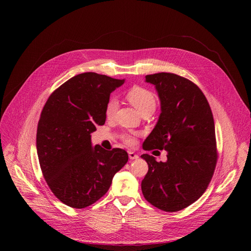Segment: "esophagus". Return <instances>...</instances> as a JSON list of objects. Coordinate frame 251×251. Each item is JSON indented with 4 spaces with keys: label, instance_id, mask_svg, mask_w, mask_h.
I'll return each instance as SVG.
<instances>
[{
    "label": "esophagus",
    "instance_id": "esophagus-1",
    "mask_svg": "<svg viewBox=\"0 0 251 251\" xmlns=\"http://www.w3.org/2000/svg\"><path fill=\"white\" fill-rule=\"evenodd\" d=\"M128 155H129V159H130V160H137V159H138V154L135 153V152L132 151H128Z\"/></svg>",
    "mask_w": 251,
    "mask_h": 251
}]
</instances>
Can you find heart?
Instances as JSON below:
<instances>
[{
    "mask_svg": "<svg viewBox=\"0 0 251 251\" xmlns=\"http://www.w3.org/2000/svg\"><path fill=\"white\" fill-rule=\"evenodd\" d=\"M126 97L128 100L132 103L136 108V110L141 114L147 111L153 112L155 109V104H156L155 97L151 91H150L147 88L141 87V86H133L132 88H130L127 91ZM117 110H118V100H116V98H110L107 104H105V109H104L105 116L108 118H113ZM124 140L127 144H129V146H133V144H135V136L132 134L125 135Z\"/></svg>",
    "mask_w": 251,
    "mask_h": 251,
    "instance_id": "obj_1",
    "label": "heart"
}]
</instances>
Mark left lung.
Wrapping results in <instances>:
<instances>
[{
  "label": "left lung",
  "instance_id": "8db88e82",
  "mask_svg": "<svg viewBox=\"0 0 251 251\" xmlns=\"http://www.w3.org/2000/svg\"><path fill=\"white\" fill-rule=\"evenodd\" d=\"M161 100V115L144 140L146 151H167V161L141 155L149 171L141 182L144 199L165 212H178L196 201L212 180L218 160L212 110L201 88L174 73L146 76Z\"/></svg>",
  "mask_w": 251,
  "mask_h": 251
}]
</instances>
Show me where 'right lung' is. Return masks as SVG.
Masks as SVG:
<instances>
[{
  "instance_id": "1",
  "label": "right lung",
  "mask_w": 251,
  "mask_h": 251,
  "mask_svg": "<svg viewBox=\"0 0 251 251\" xmlns=\"http://www.w3.org/2000/svg\"><path fill=\"white\" fill-rule=\"evenodd\" d=\"M124 81L95 72L78 74L45 104L36 131L38 161L50 189L66 205L84 208L95 203L128 162L126 151L94 148L90 139L105 122L112 91Z\"/></svg>"
}]
</instances>
